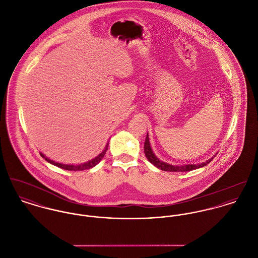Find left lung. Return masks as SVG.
Wrapping results in <instances>:
<instances>
[{
	"instance_id": "8db88e82",
	"label": "left lung",
	"mask_w": 258,
	"mask_h": 258,
	"mask_svg": "<svg viewBox=\"0 0 258 258\" xmlns=\"http://www.w3.org/2000/svg\"><path fill=\"white\" fill-rule=\"evenodd\" d=\"M144 152H145V156L148 159V161L153 164L155 167H157L158 169H161L163 171H167V172H187V171H192L199 168H202L204 166H207L210 162H212L213 158L209 161H207L206 163H202L200 165H184V166H173L170 164H167L161 160H159L153 153L152 149L150 147V142H149V137L146 136L145 139V143H144Z\"/></svg>"
}]
</instances>
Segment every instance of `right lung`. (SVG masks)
<instances>
[{"instance_id":"right-lung-1","label":"right lung","mask_w":258,"mask_h":258,"mask_svg":"<svg viewBox=\"0 0 258 258\" xmlns=\"http://www.w3.org/2000/svg\"><path fill=\"white\" fill-rule=\"evenodd\" d=\"M107 149H108V144L106 145V148L104 149V151H103L101 154H99L96 158L92 159L91 161H89V162H87V163H84V164H82V165H77V166H74V165H64V164L55 163V162H53V161H51V160L45 158L42 154H40V156H41L42 158H44L45 161H47L48 163H50V164H52V165H54V166H56V167H58V168H61V169H64V170H69V171H82V170H88V169H90V168L96 166V165L102 160V158L104 157V155H105Z\"/></svg>"}]
</instances>
